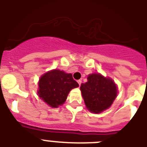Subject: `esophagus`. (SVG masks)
<instances>
[{
	"label": "esophagus",
	"mask_w": 147,
	"mask_h": 147,
	"mask_svg": "<svg viewBox=\"0 0 147 147\" xmlns=\"http://www.w3.org/2000/svg\"><path fill=\"white\" fill-rule=\"evenodd\" d=\"M77 82H78V84H79V85H80H80H81V84H82V80H78L77 81Z\"/></svg>",
	"instance_id": "obj_1"
}]
</instances>
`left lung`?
I'll use <instances>...</instances> for the list:
<instances>
[{
	"label": "left lung",
	"mask_w": 147,
	"mask_h": 147,
	"mask_svg": "<svg viewBox=\"0 0 147 147\" xmlns=\"http://www.w3.org/2000/svg\"><path fill=\"white\" fill-rule=\"evenodd\" d=\"M87 108L98 113L111 106L117 96V87L111 79L99 74H90L88 82L80 87Z\"/></svg>",
	"instance_id": "8db88e82"
}]
</instances>
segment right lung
Returning a JSON list of instances; mask_svg holds the SVG:
<instances>
[{
	"label": "right lung",
	"mask_w": 147,
	"mask_h": 147,
	"mask_svg": "<svg viewBox=\"0 0 147 147\" xmlns=\"http://www.w3.org/2000/svg\"><path fill=\"white\" fill-rule=\"evenodd\" d=\"M77 87L79 84L73 79L71 74L56 69L40 78L38 94L49 106L57 107L65 102L70 90Z\"/></svg>",
	"instance_id": "obj_1"
}]
</instances>
